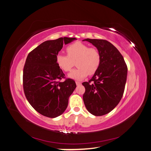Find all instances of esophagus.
Listing matches in <instances>:
<instances>
[{
	"instance_id": "obj_1",
	"label": "esophagus",
	"mask_w": 151,
	"mask_h": 151,
	"mask_svg": "<svg viewBox=\"0 0 151 151\" xmlns=\"http://www.w3.org/2000/svg\"><path fill=\"white\" fill-rule=\"evenodd\" d=\"M76 83L77 86H79V85H81V83L79 82V81H76Z\"/></svg>"
}]
</instances>
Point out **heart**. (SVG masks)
<instances>
[{
  "label": "heart",
  "mask_w": 151,
  "mask_h": 151,
  "mask_svg": "<svg viewBox=\"0 0 151 151\" xmlns=\"http://www.w3.org/2000/svg\"><path fill=\"white\" fill-rule=\"evenodd\" d=\"M68 55L58 53L56 56V62L62 70L68 72L75 65L77 68L69 73L70 78L81 80L88 75H92L96 72L101 62V56L99 51L95 47L81 42H76L66 48Z\"/></svg>",
  "instance_id": "heart-1"
}]
</instances>
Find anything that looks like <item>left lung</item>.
<instances>
[{"mask_svg":"<svg viewBox=\"0 0 151 151\" xmlns=\"http://www.w3.org/2000/svg\"><path fill=\"white\" fill-rule=\"evenodd\" d=\"M97 47L101 56L97 70L85 88L83 101L87 110L95 116L106 115L115 108L122 99L126 85L127 67L122 54L105 40H83Z\"/></svg>","mask_w":151,"mask_h":151,"instance_id":"left-lung-1","label":"left lung"}]
</instances>
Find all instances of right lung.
Returning a JSON list of instances; mask_svg holds the SVG:
<instances>
[{
  "label": "right lung",
  "instance_id": "add662e5",
  "mask_svg": "<svg viewBox=\"0 0 151 151\" xmlns=\"http://www.w3.org/2000/svg\"><path fill=\"white\" fill-rule=\"evenodd\" d=\"M76 38L48 40L29 53L23 70V88L25 97L41 115L55 118L67 108L68 98L76 88L72 79H65L56 62V56L63 44Z\"/></svg>",
  "mask_w": 151,
  "mask_h": 151
}]
</instances>
